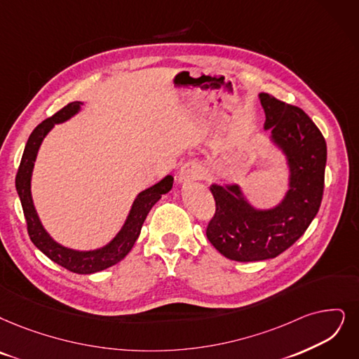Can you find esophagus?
I'll list each match as a JSON object with an SVG mask.
<instances>
[{
    "mask_svg": "<svg viewBox=\"0 0 359 359\" xmlns=\"http://www.w3.org/2000/svg\"><path fill=\"white\" fill-rule=\"evenodd\" d=\"M198 178H202V169H200L197 165H194V163H187V165H184L182 168H181V170H180V174H178V182H184V184H187V182H191V181H196V180H198Z\"/></svg>",
    "mask_w": 359,
    "mask_h": 359,
    "instance_id": "esophagus-1",
    "label": "esophagus"
}]
</instances>
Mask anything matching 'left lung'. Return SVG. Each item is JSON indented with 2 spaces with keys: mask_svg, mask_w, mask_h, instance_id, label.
Segmentation results:
<instances>
[{
  "mask_svg": "<svg viewBox=\"0 0 359 359\" xmlns=\"http://www.w3.org/2000/svg\"><path fill=\"white\" fill-rule=\"evenodd\" d=\"M264 128L289 165V190L272 209H256L240 185H210L217 209L206 236L221 255L237 262L265 261L287 250L318 213L327 162V144L308 114L296 106L259 94Z\"/></svg>",
  "mask_w": 359,
  "mask_h": 359,
  "instance_id": "obj_1",
  "label": "left lung"
}]
</instances>
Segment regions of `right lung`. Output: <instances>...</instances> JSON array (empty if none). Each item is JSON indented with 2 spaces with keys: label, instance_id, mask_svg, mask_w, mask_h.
Returning a JSON list of instances; mask_svg holds the SVG:
<instances>
[{
  "label": "right lung",
  "instance_id": "add662e5",
  "mask_svg": "<svg viewBox=\"0 0 359 359\" xmlns=\"http://www.w3.org/2000/svg\"><path fill=\"white\" fill-rule=\"evenodd\" d=\"M81 102L69 103L62 110L53 114L51 118L42 121L32 131L29 140L26 142L20 166L16 175V190L20 197L23 213L26 218L27 234H29L34 245L46 256H48L53 262L59 264L63 268L72 272H76V274H93V272L103 271L114 264L121 262L123 257L130 253L141 233V226L144 224L150 209L159 202L162 194H166L172 189L174 178L168 175L162 181L151 185L150 189L141 191L134 200L130 215H128L121 231L110 243H107L106 246L95 250L81 252L65 248L57 241H54L46 231L44 226H42L34 206L31 193L32 170L42 140H44L46 135L53 130V126L55 123L66 122L72 116H75L81 110Z\"/></svg>",
  "mask_w": 359,
  "mask_h": 359
}]
</instances>
